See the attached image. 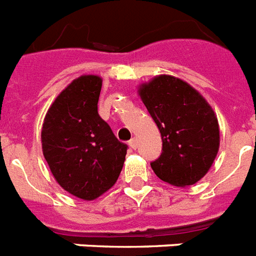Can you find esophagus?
I'll return each instance as SVG.
<instances>
[{"instance_id": "esophagus-1", "label": "esophagus", "mask_w": 256, "mask_h": 256, "mask_svg": "<svg viewBox=\"0 0 256 256\" xmlns=\"http://www.w3.org/2000/svg\"><path fill=\"white\" fill-rule=\"evenodd\" d=\"M130 146L132 148V149H136L137 148V138H134V137H133V138H130Z\"/></svg>"}]
</instances>
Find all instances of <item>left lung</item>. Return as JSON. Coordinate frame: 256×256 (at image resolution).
Wrapping results in <instances>:
<instances>
[{
	"label": "left lung",
	"mask_w": 256,
	"mask_h": 256,
	"mask_svg": "<svg viewBox=\"0 0 256 256\" xmlns=\"http://www.w3.org/2000/svg\"><path fill=\"white\" fill-rule=\"evenodd\" d=\"M162 137L161 156L150 164L158 178L176 187L199 182L220 146L218 122L199 92L172 76H157L138 88Z\"/></svg>",
	"instance_id": "8db88e82"
}]
</instances>
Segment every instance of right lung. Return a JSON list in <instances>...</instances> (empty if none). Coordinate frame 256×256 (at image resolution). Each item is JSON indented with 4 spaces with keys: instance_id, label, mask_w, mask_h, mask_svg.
<instances>
[{
    "instance_id": "add662e5",
    "label": "right lung",
    "mask_w": 256,
    "mask_h": 256,
    "mask_svg": "<svg viewBox=\"0 0 256 256\" xmlns=\"http://www.w3.org/2000/svg\"><path fill=\"white\" fill-rule=\"evenodd\" d=\"M102 78L81 76L58 94L44 118L42 148L57 183L94 200L119 178L126 146L98 114Z\"/></svg>"
}]
</instances>
